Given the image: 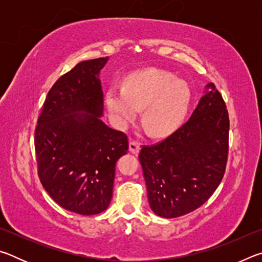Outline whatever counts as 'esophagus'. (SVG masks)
<instances>
[{
  "instance_id": "obj_1",
  "label": "esophagus",
  "mask_w": 262,
  "mask_h": 262,
  "mask_svg": "<svg viewBox=\"0 0 262 262\" xmlns=\"http://www.w3.org/2000/svg\"><path fill=\"white\" fill-rule=\"evenodd\" d=\"M129 151L132 154H137L140 151V143L137 141H129Z\"/></svg>"
}]
</instances>
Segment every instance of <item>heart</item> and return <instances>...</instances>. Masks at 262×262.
<instances>
[{
    "instance_id": "heart-1",
    "label": "heart",
    "mask_w": 262,
    "mask_h": 262,
    "mask_svg": "<svg viewBox=\"0 0 262 262\" xmlns=\"http://www.w3.org/2000/svg\"><path fill=\"white\" fill-rule=\"evenodd\" d=\"M189 100L187 83L162 70L130 75L123 89L111 88L106 94L110 117L115 125L127 127L143 108L142 121L149 134L156 137L170 134L180 125Z\"/></svg>"
}]
</instances>
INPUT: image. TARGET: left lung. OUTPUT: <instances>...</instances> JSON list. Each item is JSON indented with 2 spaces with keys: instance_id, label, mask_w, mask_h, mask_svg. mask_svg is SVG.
<instances>
[{
  "instance_id": "8db88e82",
  "label": "left lung",
  "mask_w": 262,
  "mask_h": 262,
  "mask_svg": "<svg viewBox=\"0 0 262 262\" xmlns=\"http://www.w3.org/2000/svg\"><path fill=\"white\" fill-rule=\"evenodd\" d=\"M229 127L223 97L208 83L188 121L158 143L142 145L139 159L155 214L174 219L211 196L227 167Z\"/></svg>"
}]
</instances>
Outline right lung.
<instances>
[{
    "instance_id": "1",
    "label": "right lung",
    "mask_w": 262,
    "mask_h": 262,
    "mask_svg": "<svg viewBox=\"0 0 262 262\" xmlns=\"http://www.w3.org/2000/svg\"><path fill=\"white\" fill-rule=\"evenodd\" d=\"M108 57L82 61L48 91L34 132L40 183L57 205L79 215L108 207L115 164L127 154L125 133L100 120L99 72Z\"/></svg>"
}]
</instances>
